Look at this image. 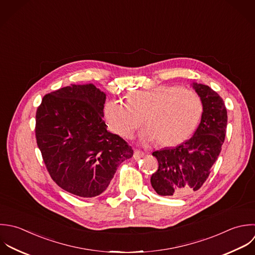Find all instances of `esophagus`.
Here are the masks:
<instances>
[{
  "instance_id": "1",
  "label": "esophagus",
  "mask_w": 255,
  "mask_h": 255,
  "mask_svg": "<svg viewBox=\"0 0 255 255\" xmlns=\"http://www.w3.org/2000/svg\"><path fill=\"white\" fill-rule=\"evenodd\" d=\"M144 156V153L139 151V150H135L134 151V154H133V159L134 160H139L140 158H142Z\"/></svg>"
}]
</instances>
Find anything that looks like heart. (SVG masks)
I'll use <instances>...</instances> for the list:
<instances>
[{"instance_id":"1","label":"heart","mask_w":255,"mask_h":255,"mask_svg":"<svg viewBox=\"0 0 255 255\" xmlns=\"http://www.w3.org/2000/svg\"><path fill=\"white\" fill-rule=\"evenodd\" d=\"M204 113L202 97L192 89L178 85H158L136 89L127 101L111 99L105 103L104 116L110 129L123 138H131L143 124L142 143L159 141L173 147L187 141L197 129Z\"/></svg>"}]
</instances>
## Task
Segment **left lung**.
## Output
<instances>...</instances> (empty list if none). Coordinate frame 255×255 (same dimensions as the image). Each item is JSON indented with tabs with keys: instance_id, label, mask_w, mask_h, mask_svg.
I'll return each mask as SVG.
<instances>
[{
	"instance_id": "obj_1",
	"label": "left lung",
	"mask_w": 255,
	"mask_h": 255,
	"mask_svg": "<svg viewBox=\"0 0 255 255\" xmlns=\"http://www.w3.org/2000/svg\"><path fill=\"white\" fill-rule=\"evenodd\" d=\"M192 85L204 102L194 136L177 147L152 154L159 168L151 177V185L160 196L184 197L198 191L207 181L226 138L228 112L223 98L208 85Z\"/></svg>"
}]
</instances>
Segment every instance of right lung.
Returning <instances> with one entry per match:
<instances>
[{"instance_id":"right-lung-1","label":"right lung","mask_w":255,"mask_h":255,"mask_svg":"<svg viewBox=\"0 0 255 255\" xmlns=\"http://www.w3.org/2000/svg\"><path fill=\"white\" fill-rule=\"evenodd\" d=\"M106 94L92 83L46 94L37 107L35 137L51 179L82 198L102 194L117 167L133 156L132 148L107 131Z\"/></svg>"}]
</instances>
